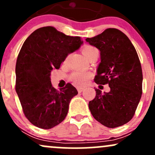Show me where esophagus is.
<instances>
[{
    "label": "esophagus",
    "mask_w": 155,
    "mask_h": 155,
    "mask_svg": "<svg viewBox=\"0 0 155 155\" xmlns=\"http://www.w3.org/2000/svg\"><path fill=\"white\" fill-rule=\"evenodd\" d=\"M84 90V88H82V87H78V88H77L78 92H79V93H81V92H83Z\"/></svg>",
    "instance_id": "obj_1"
}]
</instances>
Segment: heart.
<instances>
[{
	"label": "heart",
	"mask_w": 155,
	"mask_h": 155,
	"mask_svg": "<svg viewBox=\"0 0 155 155\" xmlns=\"http://www.w3.org/2000/svg\"><path fill=\"white\" fill-rule=\"evenodd\" d=\"M97 49L95 47H92V46H86L83 48L82 53L86 57L87 59H88L92 54L95 52H97ZM68 56L66 57L65 62H66L68 59ZM90 74L88 73H82V72H74L71 75L70 79L73 81L74 84L78 87H82L84 86L87 83L89 79L90 78Z\"/></svg>",
	"instance_id": "heart-1"
}]
</instances>
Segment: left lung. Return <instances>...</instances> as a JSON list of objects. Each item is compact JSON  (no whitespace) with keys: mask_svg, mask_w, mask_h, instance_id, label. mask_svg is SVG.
Listing matches in <instances>:
<instances>
[{"mask_svg":"<svg viewBox=\"0 0 155 155\" xmlns=\"http://www.w3.org/2000/svg\"><path fill=\"white\" fill-rule=\"evenodd\" d=\"M86 41L100 50L95 83L110 87L104 93L95 89L96 96L89 102V108L103 125L120 127L133 118L141 97L143 74L138 54L128 37L116 28Z\"/></svg>","mask_w":155,"mask_h":155,"instance_id":"obj_1","label":"left lung"}]
</instances>
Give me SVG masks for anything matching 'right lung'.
<instances>
[{
  "mask_svg": "<svg viewBox=\"0 0 155 155\" xmlns=\"http://www.w3.org/2000/svg\"><path fill=\"white\" fill-rule=\"evenodd\" d=\"M82 44L79 36L66 35L51 26L35 30L24 42L16 63L15 89L23 112L33 125L50 129L65 120L78 92L70 83L54 89L51 71L59 69Z\"/></svg>",
  "mask_w": 155,
  "mask_h": 155,
  "instance_id": "right-lung-1",
  "label": "right lung"
}]
</instances>
